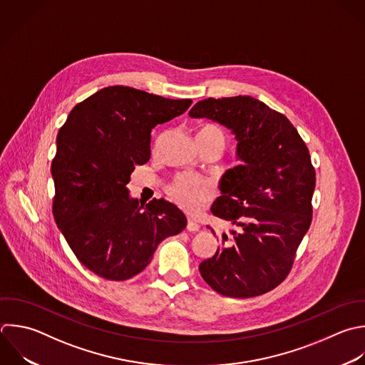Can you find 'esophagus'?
I'll return each mask as SVG.
<instances>
[{
    "mask_svg": "<svg viewBox=\"0 0 365 365\" xmlns=\"http://www.w3.org/2000/svg\"><path fill=\"white\" fill-rule=\"evenodd\" d=\"M187 230H188L190 232H197V231L200 230V224H198V222H195L194 220L188 218V222H187Z\"/></svg>",
    "mask_w": 365,
    "mask_h": 365,
    "instance_id": "obj_1",
    "label": "esophagus"
}]
</instances>
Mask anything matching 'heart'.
<instances>
[{"label":"heart","mask_w":365,"mask_h":365,"mask_svg":"<svg viewBox=\"0 0 365 365\" xmlns=\"http://www.w3.org/2000/svg\"><path fill=\"white\" fill-rule=\"evenodd\" d=\"M198 135H205L225 144L224 131L212 124L204 125ZM167 194L182 210L197 212L208 205L217 195V187L212 180L190 173L175 175L167 185Z\"/></svg>","instance_id":"1"}]
</instances>
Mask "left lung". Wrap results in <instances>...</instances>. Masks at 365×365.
Segmentation results:
<instances>
[{
	"mask_svg": "<svg viewBox=\"0 0 365 365\" xmlns=\"http://www.w3.org/2000/svg\"><path fill=\"white\" fill-rule=\"evenodd\" d=\"M231 128L244 161L230 170L211 212L238 227L222 234L217 252L200 264L218 294L250 298L278 287L289 274L312 221L315 170L289 120L250 96L205 98L190 111Z\"/></svg>",
	"mask_w": 365,
	"mask_h": 365,
	"instance_id": "obj_1",
	"label": "left lung"
}]
</instances>
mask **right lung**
<instances>
[{
    "mask_svg": "<svg viewBox=\"0 0 365 365\" xmlns=\"http://www.w3.org/2000/svg\"><path fill=\"white\" fill-rule=\"evenodd\" d=\"M191 103L111 86L78 103L60 128L53 214L78 261L98 277L140 274L157 245L187 227L177 205L154 198L143 208L125 185L135 165L150 160L153 128Z\"/></svg>",
    "mask_w": 365,
    "mask_h": 365,
    "instance_id": "right-lung-1",
    "label": "right lung"
}]
</instances>
